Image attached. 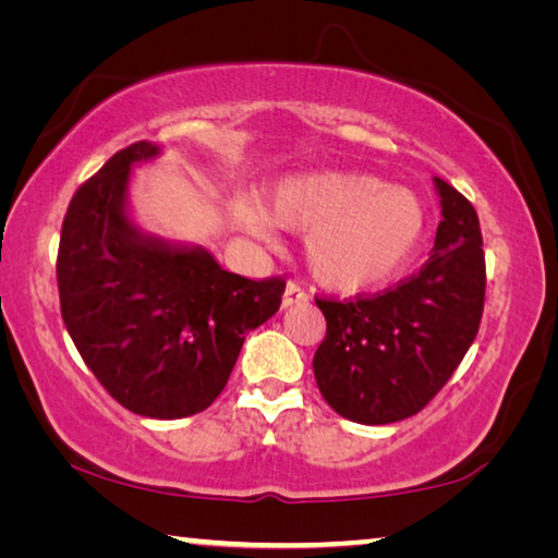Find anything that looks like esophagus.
<instances>
[{"mask_svg": "<svg viewBox=\"0 0 558 558\" xmlns=\"http://www.w3.org/2000/svg\"><path fill=\"white\" fill-rule=\"evenodd\" d=\"M307 302V292L302 290L295 282H288L286 292H282V307H292V305H305Z\"/></svg>", "mask_w": 558, "mask_h": 558, "instance_id": "obj_1", "label": "esophagus"}]
</instances>
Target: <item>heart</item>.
I'll return each mask as SVG.
<instances>
[{
  "mask_svg": "<svg viewBox=\"0 0 558 558\" xmlns=\"http://www.w3.org/2000/svg\"><path fill=\"white\" fill-rule=\"evenodd\" d=\"M239 229L270 243L272 229L305 233V258L317 282L339 292L384 286L409 266L428 231L421 196L362 172H307L280 179L266 206H233Z\"/></svg>",
  "mask_w": 558,
  "mask_h": 558,
  "instance_id": "obj_1",
  "label": "heart"
}]
</instances>
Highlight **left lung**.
Instances as JSON below:
<instances>
[{"instance_id": "8db88e82", "label": "left lung", "mask_w": 558, "mask_h": 558, "mask_svg": "<svg viewBox=\"0 0 558 558\" xmlns=\"http://www.w3.org/2000/svg\"><path fill=\"white\" fill-rule=\"evenodd\" d=\"M440 196L436 245L418 276L376 298L317 300L327 335L313 369L342 418L384 426L418 413L458 369L485 305V253L477 214L433 177Z\"/></svg>"}]
</instances>
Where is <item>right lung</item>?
I'll list each match as a JSON object with an SVG mask.
<instances>
[{"label":"right lung","mask_w":558,"mask_h":558,"mask_svg":"<svg viewBox=\"0 0 558 558\" xmlns=\"http://www.w3.org/2000/svg\"><path fill=\"white\" fill-rule=\"evenodd\" d=\"M159 155L145 140L120 149L73 194L56 278L65 329L96 379L128 411L174 421L216 401L286 280L241 278L204 245L147 233L130 179Z\"/></svg>","instance_id":"right-lung-1"}]
</instances>
